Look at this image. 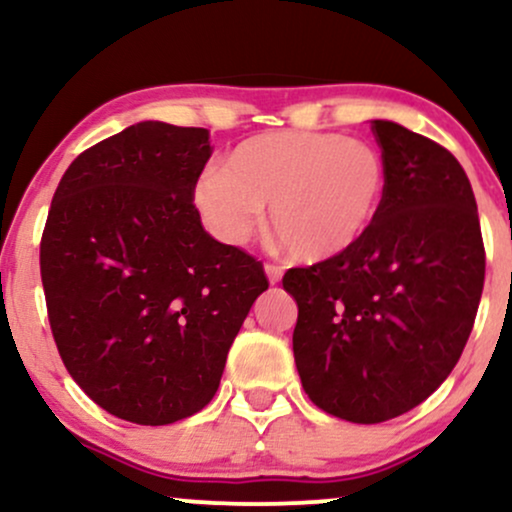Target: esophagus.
<instances>
[{"label": "esophagus", "instance_id": "obj_1", "mask_svg": "<svg viewBox=\"0 0 512 512\" xmlns=\"http://www.w3.org/2000/svg\"><path fill=\"white\" fill-rule=\"evenodd\" d=\"M264 274H267L269 284H279L281 276H284V269L276 267V264H272V262H267V264H264Z\"/></svg>", "mask_w": 512, "mask_h": 512}]
</instances>
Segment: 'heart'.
I'll use <instances>...</instances> for the list:
<instances>
[{
    "mask_svg": "<svg viewBox=\"0 0 512 512\" xmlns=\"http://www.w3.org/2000/svg\"><path fill=\"white\" fill-rule=\"evenodd\" d=\"M387 190L380 151L330 132H269L245 139L195 178L192 204L207 231L243 245L262 223L303 262L344 255L368 233Z\"/></svg>",
    "mask_w": 512,
    "mask_h": 512,
    "instance_id": "heart-1",
    "label": "heart"
}]
</instances>
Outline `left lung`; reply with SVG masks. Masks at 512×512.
I'll return each instance as SVG.
<instances>
[{
  "label": "left lung",
  "instance_id": "left-lung-1",
  "mask_svg": "<svg viewBox=\"0 0 512 512\" xmlns=\"http://www.w3.org/2000/svg\"><path fill=\"white\" fill-rule=\"evenodd\" d=\"M370 129L387 168L373 226L344 255L284 274L305 395L354 424L395 419L438 390L472 332L486 269L457 158L397 122Z\"/></svg>",
  "mask_w": 512,
  "mask_h": 512
}]
</instances>
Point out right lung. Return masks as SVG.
Listing matches in <instances>:
<instances>
[{"label":"right lung","mask_w":512,"mask_h":512,"mask_svg":"<svg viewBox=\"0 0 512 512\" xmlns=\"http://www.w3.org/2000/svg\"><path fill=\"white\" fill-rule=\"evenodd\" d=\"M209 129L137 122L79 154L52 197L40 276L76 385L117 419L166 426L216 395L267 291L262 264L204 231L192 185Z\"/></svg>","instance_id":"1"}]
</instances>
